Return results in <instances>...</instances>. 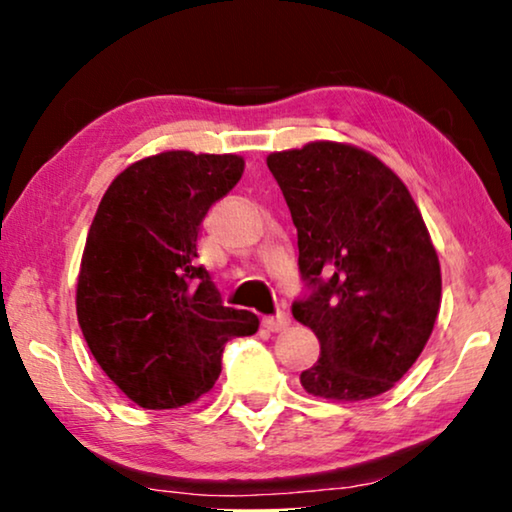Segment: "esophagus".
<instances>
[{"label":"esophagus","mask_w":512,"mask_h":512,"mask_svg":"<svg viewBox=\"0 0 512 512\" xmlns=\"http://www.w3.org/2000/svg\"><path fill=\"white\" fill-rule=\"evenodd\" d=\"M289 324H291V319H289V314H284V312H279V314H275V317H265L263 319V326L268 328L270 333H279V331H286V328H289Z\"/></svg>","instance_id":"obj_1"}]
</instances>
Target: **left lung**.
Returning <instances> with one entry per match:
<instances>
[{
    "mask_svg": "<svg viewBox=\"0 0 512 512\" xmlns=\"http://www.w3.org/2000/svg\"><path fill=\"white\" fill-rule=\"evenodd\" d=\"M268 167L298 230L300 275L314 289L291 310L321 345L300 384L326 401L380 396L422 354L443 298L422 212L401 177L354 144L275 151Z\"/></svg>",
    "mask_w": 512,
    "mask_h": 512,
    "instance_id": "left-lung-1",
    "label": "left lung"
}]
</instances>
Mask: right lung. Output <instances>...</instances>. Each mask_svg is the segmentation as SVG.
Returning a JSON list of instances; mask_svg holds the SVG:
<instances>
[{
  "instance_id": "1",
  "label": "right lung",
  "mask_w": 512,
  "mask_h": 512,
  "mask_svg": "<svg viewBox=\"0 0 512 512\" xmlns=\"http://www.w3.org/2000/svg\"><path fill=\"white\" fill-rule=\"evenodd\" d=\"M235 153L163 151L125 167L90 223L76 317L95 361L146 410L205 396L223 345L258 331L254 312L221 303L195 263L207 209L242 179Z\"/></svg>"
}]
</instances>
